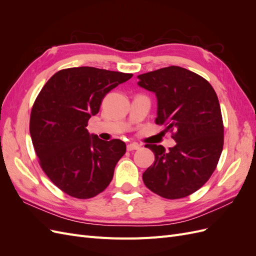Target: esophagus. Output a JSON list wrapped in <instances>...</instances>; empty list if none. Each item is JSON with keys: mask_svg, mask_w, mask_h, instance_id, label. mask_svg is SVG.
<instances>
[{"mask_svg": "<svg viewBox=\"0 0 256 256\" xmlns=\"http://www.w3.org/2000/svg\"><path fill=\"white\" fill-rule=\"evenodd\" d=\"M140 145H138V143H130V144H128L127 145V150L128 152H131V150H138L140 148Z\"/></svg>", "mask_w": 256, "mask_h": 256, "instance_id": "1", "label": "esophagus"}]
</instances>
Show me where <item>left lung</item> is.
<instances>
[{
    "instance_id": "8db88e82",
    "label": "left lung",
    "mask_w": 256,
    "mask_h": 256,
    "mask_svg": "<svg viewBox=\"0 0 256 256\" xmlns=\"http://www.w3.org/2000/svg\"><path fill=\"white\" fill-rule=\"evenodd\" d=\"M138 85L157 98L156 124L174 130L176 145L152 150L154 162L143 173L150 191L170 200L192 194L209 180L223 148V122L218 96L202 76L170 66L138 76Z\"/></svg>"
}]
</instances>
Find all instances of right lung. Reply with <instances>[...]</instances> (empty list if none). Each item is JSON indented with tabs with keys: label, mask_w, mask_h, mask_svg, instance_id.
<instances>
[{
	"label": "right lung",
	"mask_w": 256,
	"mask_h": 256,
	"mask_svg": "<svg viewBox=\"0 0 256 256\" xmlns=\"http://www.w3.org/2000/svg\"><path fill=\"white\" fill-rule=\"evenodd\" d=\"M131 76L95 67L63 69L36 98L30 120L34 148L46 175L68 196L94 198L110 184L126 144L104 141L86 126L108 92Z\"/></svg>",
	"instance_id": "obj_1"
}]
</instances>
